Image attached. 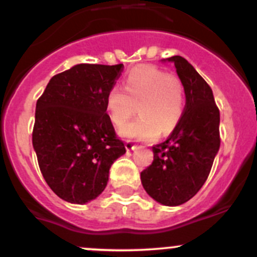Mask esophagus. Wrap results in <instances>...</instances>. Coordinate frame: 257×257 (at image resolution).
Instances as JSON below:
<instances>
[{
  "label": "esophagus",
  "instance_id": "esophagus-1",
  "mask_svg": "<svg viewBox=\"0 0 257 257\" xmlns=\"http://www.w3.org/2000/svg\"><path fill=\"white\" fill-rule=\"evenodd\" d=\"M124 148H126L127 151H133V150H136L138 146H136L131 140H127L126 143H124Z\"/></svg>",
  "mask_w": 257,
  "mask_h": 257
}]
</instances>
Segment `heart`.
Listing matches in <instances>:
<instances>
[{
    "label": "heart",
    "instance_id": "heart-1",
    "mask_svg": "<svg viewBox=\"0 0 257 257\" xmlns=\"http://www.w3.org/2000/svg\"><path fill=\"white\" fill-rule=\"evenodd\" d=\"M138 106L141 117L122 127V138L153 141L160 131L168 135L184 112L182 82L151 65L134 68L124 78V90L119 87L108 90L106 109L112 123L119 127L135 114Z\"/></svg>",
    "mask_w": 257,
    "mask_h": 257
}]
</instances>
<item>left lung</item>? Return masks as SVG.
Returning <instances> with one entry per match:
<instances>
[{"mask_svg":"<svg viewBox=\"0 0 257 257\" xmlns=\"http://www.w3.org/2000/svg\"><path fill=\"white\" fill-rule=\"evenodd\" d=\"M163 62L175 65L185 107L169 138L153 148V164L140 177L154 200L175 207L194 197L208 178L221 144L219 111L211 87L188 60L174 55Z\"/></svg>","mask_w":257,"mask_h":257,"instance_id":"8db88e82","label":"left lung"}]
</instances>
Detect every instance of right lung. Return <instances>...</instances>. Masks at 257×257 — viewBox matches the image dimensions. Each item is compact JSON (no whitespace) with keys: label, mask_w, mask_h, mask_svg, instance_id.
I'll return each mask as SVG.
<instances>
[{"label":"right lung","mask_w":257,"mask_h":257,"mask_svg":"<svg viewBox=\"0 0 257 257\" xmlns=\"http://www.w3.org/2000/svg\"><path fill=\"white\" fill-rule=\"evenodd\" d=\"M123 64H77L49 80L36 102L33 146L50 189L85 204L106 188L109 168L126 153L107 114L106 97Z\"/></svg>","instance_id":"add662e5"}]
</instances>
